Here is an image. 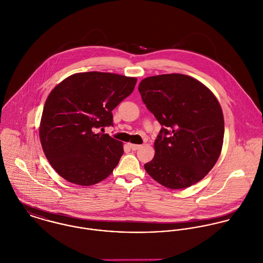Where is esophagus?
Segmentation results:
<instances>
[{
	"mask_svg": "<svg viewBox=\"0 0 263 263\" xmlns=\"http://www.w3.org/2000/svg\"><path fill=\"white\" fill-rule=\"evenodd\" d=\"M129 146H130V148H131L132 151H137V149H139V148L141 147V145H138V144H132V143H130V144H129Z\"/></svg>",
	"mask_w": 263,
	"mask_h": 263,
	"instance_id": "esophagus-1",
	"label": "esophagus"
}]
</instances>
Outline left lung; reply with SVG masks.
Returning a JSON list of instances; mask_svg holds the SVG:
<instances>
[{"label": "left lung", "instance_id": "obj_1", "mask_svg": "<svg viewBox=\"0 0 263 263\" xmlns=\"http://www.w3.org/2000/svg\"><path fill=\"white\" fill-rule=\"evenodd\" d=\"M138 90L162 126L155 158L144 164L147 174L170 189L202 180L219 158L223 142L217 99L197 79L177 73L144 78Z\"/></svg>", "mask_w": 263, "mask_h": 263}]
</instances>
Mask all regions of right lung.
<instances>
[{
	"label": "right lung",
	"mask_w": 263,
	"mask_h": 263,
	"mask_svg": "<svg viewBox=\"0 0 263 263\" xmlns=\"http://www.w3.org/2000/svg\"><path fill=\"white\" fill-rule=\"evenodd\" d=\"M137 79L114 73H76L49 95L40 125L43 151L70 183L90 186L117 166L123 143L97 129L112 126L111 110L134 90Z\"/></svg>",
	"instance_id": "obj_1"
}]
</instances>
